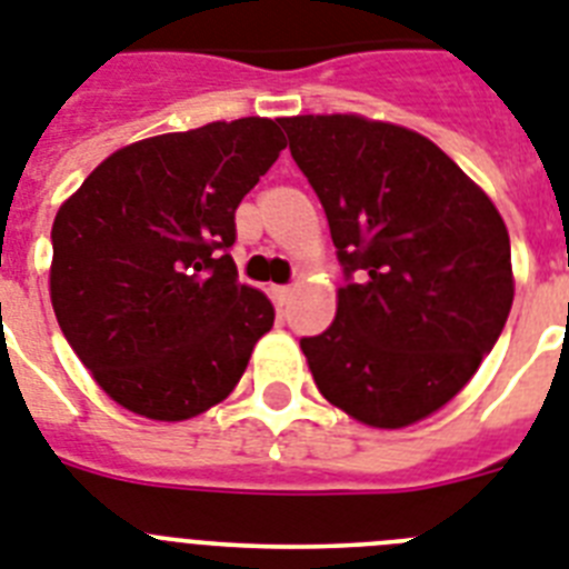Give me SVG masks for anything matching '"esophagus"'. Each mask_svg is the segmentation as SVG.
Returning a JSON list of instances; mask_svg holds the SVG:
<instances>
[{"instance_id":"obj_1","label":"esophagus","mask_w":569,"mask_h":569,"mask_svg":"<svg viewBox=\"0 0 569 569\" xmlns=\"http://www.w3.org/2000/svg\"><path fill=\"white\" fill-rule=\"evenodd\" d=\"M289 295H292V286H271V298H274L277 307H283Z\"/></svg>"}]
</instances>
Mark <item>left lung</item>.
<instances>
[{
    "instance_id": "left-lung-1",
    "label": "left lung",
    "mask_w": 569,
    "mask_h": 569,
    "mask_svg": "<svg viewBox=\"0 0 569 569\" xmlns=\"http://www.w3.org/2000/svg\"><path fill=\"white\" fill-rule=\"evenodd\" d=\"M345 271L336 321L303 336L318 391L400 429L465 389L511 300L509 230L436 142L362 117L280 119Z\"/></svg>"
}]
</instances>
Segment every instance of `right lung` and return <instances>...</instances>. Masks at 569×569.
<instances>
[{"instance_id": "obj_1", "label": "right lung", "mask_w": 569, "mask_h": 569, "mask_svg": "<svg viewBox=\"0 0 569 569\" xmlns=\"http://www.w3.org/2000/svg\"><path fill=\"white\" fill-rule=\"evenodd\" d=\"M286 149L280 122H210L124 146L52 224V307L119 406L187 420L237 389L274 307L239 283L237 207Z\"/></svg>"}]
</instances>
